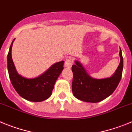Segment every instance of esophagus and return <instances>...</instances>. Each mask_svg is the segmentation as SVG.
Returning <instances> with one entry per match:
<instances>
[{
  "label": "esophagus",
  "instance_id": "34e87169",
  "mask_svg": "<svg viewBox=\"0 0 132 132\" xmlns=\"http://www.w3.org/2000/svg\"><path fill=\"white\" fill-rule=\"evenodd\" d=\"M72 64H73V61H72V59H67L65 62V64H64V66L65 67L67 68H71L72 67Z\"/></svg>",
  "mask_w": 132,
  "mask_h": 132
}]
</instances>
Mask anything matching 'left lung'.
<instances>
[{
    "instance_id": "8db88e82",
    "label": "left lung",
    "mask_w": 132,
    "mask_h": 132,
    "mask_svg": "<svg viewBox=\"0 0 132 132\" xmlns=\"http://www.w3.org/2000/svg\"><path fill=\"white\" fill-rule=\"evenodd\" d=\"M120 62L114 73L110 78L95 79L91 77L78 60L72 65L73 74L72 92L76 98L87 103H98L104 100L114 91L122 75L123 57L120 48Z\"/></svg>"
}]
</instances>
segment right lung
I'll list each match as a JSON object with an SVG mask.
<instances>
[{
    "label": "right lung",
    "mask_w": 132,
    "mask_h": 132,
    "mask_svg": "<svg viewBox=\"0 0 132 132\" xmlns=\"http://www.w3.org/2000/svg\"><path fill=\"white\" fill-rule=\"evenodd\" d=\"M12 42L7 56L8 71L14 88L22 98L31 102H41L49 98L56 81L63 70L64 61L52 65L47 71L34 78H26L18 73L12 58Z\"/></svg>",
    "instance_id": "add662e5"
}]
</instances>
